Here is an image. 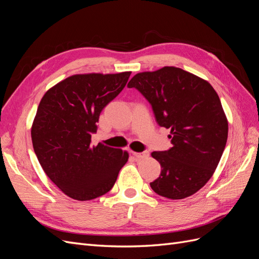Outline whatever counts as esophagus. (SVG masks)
Instances as JSON below:
<instances>
[{"label": "esophagus", "mask_w": 259, "mask_h": 259, "mask_svg": "<svg viewBox=\"0 0 259 259\" xmlns=\"http://www.w3.org/2000/svg\"><path fill=\"white\" fill-rule=\"evenodd\" d=\"M133 155H134L137 160H142V159L148 158V156H149V152H148V151H144V152H133Z\"/></svg>", "instance_id": "obj_1"}]
</instances>
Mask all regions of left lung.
I'll return each instance as SVG.
<instances>
[{
  "instance_id": "left-lung-1",
  "label": "left lung",
  "mask_w": 259,
  "mask_h": 259,
  "mask_svg": "<svg viewBox=\"0 0 259 259\" xmlns=\"http://www.w3.org/2000/svg\"><path fill=\"white\" fill-rule=\"evenodd\" d=\"M127 88L142 93L158 124L170 130L173 147L151 153L162 167L150 183L152 190L173 200L190 197L213 176L228 138L217 93L207 81L176 67L137 73Z\"/></svg>"
}]
</instances>
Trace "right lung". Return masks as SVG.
<instances>
[{
  "mask_svg": "<svg viewBox=\"0 0 259 259\" xmlns=\"http://www.w3.org/2000/svg\"><path fill=\"white\" fill-rule=\"evenodd\" d=\"M132 72L75 74L45 93L31 128L45 174L68 197L89 201L111 190L128 153L91 146L103 109L126 85Z\"/></svg>",
  "mask_w": 259,
  "mask_h": 259,
  "instance_id": "right-lung-1",
  "label": "right lung"
}]
</instances>
